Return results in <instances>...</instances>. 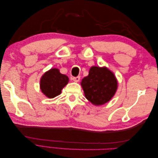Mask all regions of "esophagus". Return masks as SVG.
<instances>
[{"label":"esophagus","mask_w":158,"mask_h":158,"mask_svg":"<svg viewBox=\"0 0 158 158\" xmlns=\"http://www.w3.org/2000/svg\"><path fill=\"white\" fill-rule=\"evenodd\" d=\"M80 76H76V77L73 78V80L74 81V82H78L80 80Z\"/></svg>","instance_id":"obj_1"}]
</instances>
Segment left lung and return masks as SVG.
I'll return each instance as SVG.
<instances>
[{"instance_id":"8db88e82","label":"left lung","mask_w":158,"mask_h":158,"mask_svg":"<svg viewBox=\"0 0 158 158\" xmlns=\"http://www.w3.org/2000/svg\"><path fill=\"white\" fill-rule=\"evenodd\" d=\"M85 96L91 103L100 106L108 102L116 92L117 82L113 73L107 68L92 66L88 76L81 82Z\"/></svg>"}]
</instances>
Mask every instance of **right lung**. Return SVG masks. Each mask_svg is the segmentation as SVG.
<instances>
[{"label": "right lung", "instance_id": "right-lung-1", "mask_svg": "<svg viewBox=\"0 0 158 158\" xmlns=\"http://www.w3.org/2000/svg\"><path fill=\"white\" fill-rule=\"evenodd\" d=\"M69 82L67 76L60 73L59 70L52 69L41 78L40 88L47 97L53 98L61 93V90Z\"/></svg>", "mask_w": 158, "mask_h": 158}]
</instances>
